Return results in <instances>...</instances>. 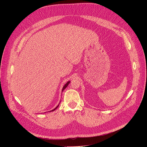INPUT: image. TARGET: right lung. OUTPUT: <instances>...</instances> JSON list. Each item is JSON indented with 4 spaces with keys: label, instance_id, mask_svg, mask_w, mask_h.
I'll return each instance as SVG.
<instances>
[{
    "label": "right lung",
    "instance_id": "1",
    "mask_svg": "<svg viewBox=\"0 0 147 147\" xmlns=\"http://www.w3.org/2000/svg\"><path fill=\"white\" fill-rule=\"evenodd\" d=\"M70 81H67V83L66 84H65V85L64 86V87H63V88H62V92H63V90H65V88H66V87H67L68 86V85L69 84H70ZM59 104H60V103H59V105H57V107H56V108H55L54 109H53V110H52V111H52H52H54L55 110H56V108H57V107H59ZM51 111H49V112H51Z\"/></svg>",
    "mask_w": 147,
    "mask_h": 147
}]
</instances>
